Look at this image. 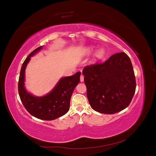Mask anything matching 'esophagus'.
Returning <instances> with one entry per match:
<instances>
[{
	"label": "esophagus",
	"instance_id": "esophagus-1",
	"mask_svg": "<svg viewBox=\"0 0 156 156\" xmlns=\"http://www.w3.org/2000/svg\"><path fill=\"white\" fill-rule=\"evenodd\" d=\"M80 81H81V82H83L84 81L83 75H81V77H80Z\"/></svg>",
	"mask_w": 156,
	"mask_h": 156
}]
</instances>
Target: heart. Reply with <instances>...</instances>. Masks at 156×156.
<instances>
[{
	"label": "heart",
	"instance_id": "obj_1",
	"mask_svg": "<svg viewBox=\"0 0 156 156\" xmlns=\"http://www.w3.org/2000/svg\"><path fill=\"white\" fill-rule=\"evenodd\" d=\"M94 50V46H90L87 49L88 53H92ZM105 49L104 48H99L98 49H97V51L95 53V57L96 58H101L105 55Z\"/></svg>",
	"mask_w": 156,
	"mask_h": 156
}]
</instances>
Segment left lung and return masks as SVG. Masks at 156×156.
I'll return each mask as SVG.
<instances>
[{
  "label": "left lung",
  "instance_id": "obj_1",
  "mask_svg": "<svg viewBox=\"0 0 156 156\" xmlns=\"http://www.w3.org/2000/svg\"><path fill=\"white\" fill-rule=\"evenodd\" d=\"M87 98L94 111L114 114L128 107L136 88L134 71L124 52L105 62L87 66L83 70Z\"/></svg>",
  "mask_w": 156,
  "mask_h": 156
}]
</instances>
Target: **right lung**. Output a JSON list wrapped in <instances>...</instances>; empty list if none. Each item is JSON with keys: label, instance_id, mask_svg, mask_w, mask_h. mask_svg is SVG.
Returning <instances> with one entry per match:
<instances>
[{"label": "right lung", "instance_id": "right-lung-1", "mask_svg": "<svg viewBox=\"0 0 156 156\" xmlns=\"http://www.w3.org/2000/svg\"><path fill=\"white\" fill-rule=\"evenodd\" d=\"M43 47L33 51L23 62L19 79L18 91L22 103L31 115L41 120H53L68 112L70 99L80 81L81 72H78L72 76L61 77L54 88L45 96L33 95L25 85V69L31 57L40 52Z\"/></svg>", "mask_w": 156, "mask_h": 156}]
</instances>
